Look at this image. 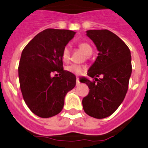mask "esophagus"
Segmentation results:
<instances>
[{
	"label": "esophagus",
	"mask_w": 148,
	"mask_h": 148,
	"mask_svg": "<svg viewBox=\"0 0 148 148\" xmlns=\"http://www.w3.org/2000/svg\"><path fill=\"white\" fill-rule=\"evenodd\" d=\"M79 84V79L77 78V79H76V86H78Z\"/></svg>",
	"instance_id": "obj_1"
}]
</instances>
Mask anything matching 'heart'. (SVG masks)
I'll list each match as a JSON object with an SVG mask.
<instances>
[{
    "label": "heart",
    "mask_w": 148,
    "mask_h": 148,
    "mask_svg": "<svg viewBox=\"0 0 148 148\" xmlns=\"http://www.w3.org/2000/svg\"><path fill=\"white\" fill-rule=\"evenodd\" d=\"M79 47L81 50L84 52V54L87 56H89L92 54V49L91 46L89 45L88 43L86 42H82L79 45ZM70 56H71V52H70V49L68 46H66L63 49L62 53H61V57L62 59L65 62L69 61ZM68 70L70 72L73 73L75 75H81L84 72V69L82 66L77 65V64H72L71 66H69Z\"/></svg>",
    "instance_id": "obj_1"
}]
</instances>
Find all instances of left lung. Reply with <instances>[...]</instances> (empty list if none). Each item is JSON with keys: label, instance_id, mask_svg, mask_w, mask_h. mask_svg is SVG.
Returning a JSON list of instances; mask_svg holds the SVG:
<instances>
[{"label": "left lung", "instance_id": "left-lung-1", "mask_svg": "<svg viewBox=\"0 0 148 148\" xmlns=\"http://www.w3.org/2000/svg\"><path fill=\"white\" fill-rule=\"evenodd\" d=\"M86 33L99 54L87 73L91 77H96L95 81L84 77L81 79L90 89L82 99L83 109L94 118H106L124 101L132 72V56L127 45L108 30H89ZM99 75L102 79L97 78Z\"/></svg>", "mask_w": 148, "mask_h": 148}]
</instances>
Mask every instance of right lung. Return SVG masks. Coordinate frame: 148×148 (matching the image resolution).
I'll return each instance as SVG.
<instances>
[{"label":"right lung","mask_w":148,"mask_h":148,"mask_svg":"<svg viewBox=\"0 0 148 148\" xmlns=\"http://www.w3.org/2000/svg\"><path fill=\"white\" fill-rule=\"evenodd\" d=\"M75 32L47 29L39 33L21 52L19 61V84L24 100L35 114L48 118L59 114L64 99L75 87V75L63 69L61 53ZM54 72L59 77H52Z\"/></svg>","instance_id":"add662e5"}]
</instances>
